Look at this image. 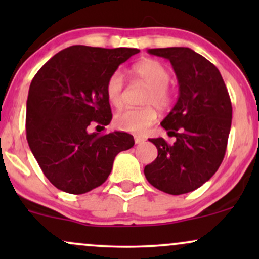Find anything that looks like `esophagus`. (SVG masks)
Masks as SVG:
<instances>
[{"label": "esophagus", "instance_id": "34e87169", "mask_svg": "<svg viewBox=\"0 0 259 259\" xmlns=\"http://www.w3.org/2000/svg\"><path fill=\"white\" fill-rule=\"evenodd\" d=\"M146 141L144 138H141V136H135V144L136 145H140V144H144V142Z\"/></svg>", "mask_w": 259, "mask_h": 259}]
</instances>
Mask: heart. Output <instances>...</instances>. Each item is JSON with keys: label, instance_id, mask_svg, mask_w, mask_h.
Masks as SVG:
<instances>
[{"label": "heart", "instance_id": "heart-1", "mask_svg": "<svg viewBox=\"0 0 259 259\" xmlns=\"http://www.w3.org/2000/svg\"><path fill=\"white\" fill-rule=\"evenodd\" d=\"M132 72L139 81L145 84L147 91L142 99V108H132L121 111L114 115V125L123 132L142 134L147 130L157 119V111L165 109L173 101L169 81L170 73L168 68L156 59H144L133 65ZM106 96L108 102L115 108L124 105V91L125 79L120 70H114L106 82Z\"/></svg>", "mask_w": 259, "mask_h": 259}]
</instances>
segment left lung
I'll use <instances>...</instances> for the list:
<instances>
[{"instance_id": "left-lung-1", "label": "left lung", "mask_w": 259, "mask_h": 259, "mask_svg": "<svg viewBox=\"0 0 259 259\" xmlns=\"http://www.w3.org/2000/svg\"><path fill=\"white\" fill-rule=\"evenodd\" d=\"M148 53L170 61L179 97L160 123L177 141L150 139L158 156L145 167V177L160 191L187 194L209 180L224 159L233 118L230 96L218 68L189 47L151 49Z\"/></svg>"}]
</instances>
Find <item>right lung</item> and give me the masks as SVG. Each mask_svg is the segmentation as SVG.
<instances>
[{"label": "right lung", "instance_id": "1", "mask_svg": "<svg viewBox=\"0 0 259 259\" xmlns=\"http://www.w3.org/2000/svg\"><path fill=\"white\" fill-rule=\"evenodd\" d=\"M138 49L76 45L62 50L35 74L26 102V140L45 177L62 191L81 195L102 185L115 156L133 135L89 133L112 120L106 82Z\"/></svg>", "mask_w": 259, "mask_h": 259}]
</instances>
